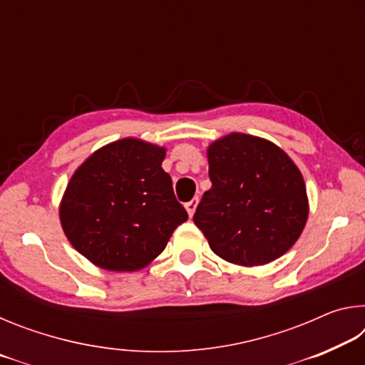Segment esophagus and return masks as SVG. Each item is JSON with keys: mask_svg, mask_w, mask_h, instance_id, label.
<instances>
[{"mask_svg": "<svg viewBox=\"0 0 365 365\" xmlns=\"http://www.w3.org/2000/svg\"><path fill=\"white\" fill-rule=\"evenodd\" d=\"M196 206H197V197H193V200L188 201L187 205H185V209H187L190 217H193V214L196 211Z\"/></svg>", "mask_w": 365, "mask_h": 365, "instance_id": "34e87169", "label": "esophagus"}]
</instances>
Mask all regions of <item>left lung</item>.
<instances>
[{
	"instance_id": "left-lung-1",
	"label": "left lung",
	"mask_w": 365,
	"mask_h": 365,
	"mask_svg": "<svg viewBox=\"0 0 365 365\" xmlns=\"http://www.w3.org/2000/svg\"><path fill=\"white\" fill-rule=\"evenodd\" d=\"M207 190L193 215L211 250L255 267L292 248L309 215L306 183L293 159L272 141L232 132L207 146Z\"/></svg>"
}]
</instances>
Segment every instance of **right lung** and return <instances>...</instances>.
<instances>
[{
  "instance_id": "right-lung-1",
  "label": "right lung",
  "mask_w": 365,
  "mask_h": 365,
  "mask_svg": "<svg viewBox=\"0 0 365 365\" xmlns=\"http://www.w3.org/2000/svg\"><path fill=\"white\" fill-rule=\"evenodd\" d=\"M164 158V146L130 137L104 145L73 172L59 202L61 227L96 267L145 269L188 219Z\"/></svg>"
}]
</instances>
